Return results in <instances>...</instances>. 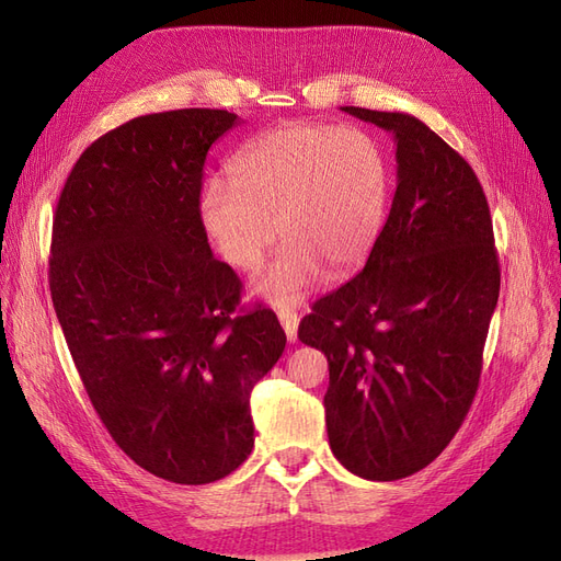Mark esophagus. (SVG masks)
Here are the masks:
<instances>
[{"mask_svg": "<svg viewBox=\"0 0 561 561\" xmlns=\"http://www.w3.org/2000/svg\"><path fill=\"white\" fill-rule=\"evenodd\" d=\"M278 320H280V325H283V330H285V336H287V342H297V328H299V316L295 313V311H290V309H278Z\"/></svg>", "mask_w": 561, "mask_h": 561, "instance_id": "obj_1", "label": "esophagus"}]
</instances>
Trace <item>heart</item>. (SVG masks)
I'll list each match as a JSON object with an SVG mask.
<instances>
[{
    "instance_id": "1",
    "label": "heart",
    "mask_w": 561,
    "mask_h": 561,
    "mask_svg": "<svg viewBox=\"0 0 561 561\" xmlns=\"http://www.w3.org/2000/svg\"><path fill=\"white\" fill-rule=\"evenodd\" d=\"M229 178L201 190L198 213L215 248L241 271L257 268L278 233V257L254 283L274 304L297 301L328 274L348 276L375 248L390 173L379 142L358 128L287 124L245 142Z\"/></svg>"
}]
</instances>
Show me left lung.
I'll use <instances>...</instances> for the list:
<instances>
[{
	"label": "left lung",
	"mask_w": 561,
	"mask_h": 561,
	"mask_svg": "<svg viewBox=\"0 0 561 561\" xmlns=\"http://www.w3.org/2000/svg\"><path fill=\"white\" fill-rule=\"evenodd\" d=\"M393 135L398 186L365 268L313 304L301 344L328 355L332 454L393 482L451 443L478 393L501 268L468 161L412 114L342 107Z\"/></svg>",
	"instance_id": "8db88e82"
}]
</instances>
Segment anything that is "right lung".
Returning a JSON list of instances; mask_svg holds the SVG:
<instances>
[{"mask_svg": "<svg viewBox=\"0 0 561 561\" xmlns=\"http://www.w3.org/2000/svg\"><path fill=\"white\" fill-rule=\"evenodd\" d=\"M227 110L130 118L75 163L54 217L48 285L100 421L135 463L175 484L227 478L254 447L250 393L278 363L276 313H239L198 198Z\"/></svg>", "mask_w": 561, "mask_h": 561, "instance_id": "right-lung-1", "label": "right lung"}]
</instances>
